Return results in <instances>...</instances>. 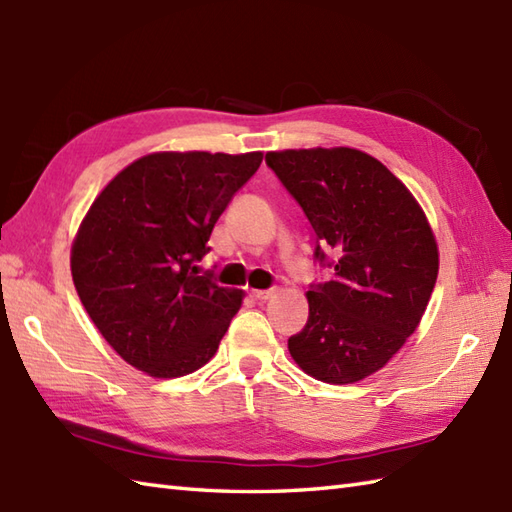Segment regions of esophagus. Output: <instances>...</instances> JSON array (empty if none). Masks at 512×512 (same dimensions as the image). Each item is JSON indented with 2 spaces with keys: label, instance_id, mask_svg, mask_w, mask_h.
<instances>
[{
  "label": "esophagus",
  "instance_id": "34e87169",
  "mask_svg": "<svg viewBox=\"0 0 512 512\" xmlns=\"http://www.w3.org/2000/svg\"><path fill=\"white\" fill-rule=\"evenodd\" d=\"M271 295H273L271 289H267V291H260V289H258V291H252V297L258 299V302H265V299H269Z\"/></svg>",
  "mask_w": 512,
  "mask_h": 512
}]
</instances>
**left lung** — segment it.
<instances>
[{
	"mask_svg": "<svg viewBox=\"0 0 512 512\" xmlns=\"http://www.w3.org/2000/svg\"><path fill=\"white\" fill-rule=\"evenodd\" d=\"M267 167L315 230L308 321L289 352L308 376L358 382L384 367L426 313L439 252L417 199L380 160L350 147L269 152Z\"/></svg>",
	"mask_w": 512,
	"mask_h": 512,
	"instance_id": "8db88e82",
	"label": "left lung"
}]
</instances>
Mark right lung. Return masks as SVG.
Segmentation results:
<instances>
[{"label": "right lung", "instance_id": "add662e5", "mask_svg": "<svg viewBox=\"0 0 512 512\" xmlns=\"http://www.w3.org/2000/svg\"><path fill=\"white\" fill-rule=\"evenodd\" d=\"M260 162V152L149 154L97 195L71 249V276L97 330L132 367L178 378L215 356L243 291L199 273V260Z\"/></svg>", "mask_w": 512, "mask_h": 512}]
</instances>
